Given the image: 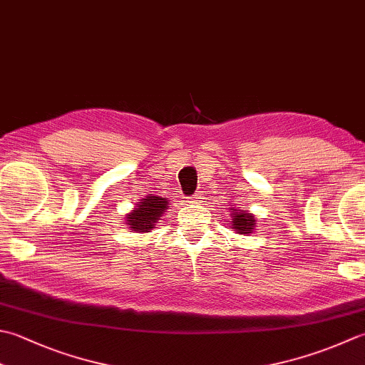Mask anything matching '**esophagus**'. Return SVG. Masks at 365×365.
I'll return each instance as SVG.
<instances>
[{
	"mask_svg": "<svg viewBox=\"0 0 365 365\" xmlns=\"http://www.w3.org/2000/svg\"><path fill=\"white\" fill-rule=\"evenodd\" d=\"M201 199H204L201 192H196V195H192L190 197V202H199V201H201Z\"/></svg>",
	"mask_w": 365,
	"mask_h": 365,
	"instance_id": "34e87169",
	"label": "esophagus"
}]
</instances>
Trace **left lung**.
I'll use <instances>...</instances> for the list:
<instances>
[{"mask_svg":"<svg viewBox=\"0 0 365 365\" xmlns=\"http://www.w3.org/2000/svg\"><path fill=\"white\" fill-rule=\"evenodd\" d=\"M255 217L244 212H232V227L239 234H250L255 227Z\"/></svg>","mask_w":365,"mask_h":365,"instance_id":"1","label":"left lung"}]
</instances>
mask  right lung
Listing matches in <instances>:
<instances>
[{
    "instance_id": "right-lung-1",
    "label": "right lung",
    "mask_w": 365,
    "mask_h": 365,
    "mask_svg": "<svg viewBox=\"0 0 365 365\" xmlns=\"http://www.w3.org/2000/svg\"><path fill=\"white\" fill-rule=\"evenodd\" d=\"M169 207L168 199L158 197V196H150L144 199L140 204H138V209L133 210L128 215V227H131V231L138 232H148L153 230L156 220H160L161 213Z\"/></svg>"
}]
</instances>
